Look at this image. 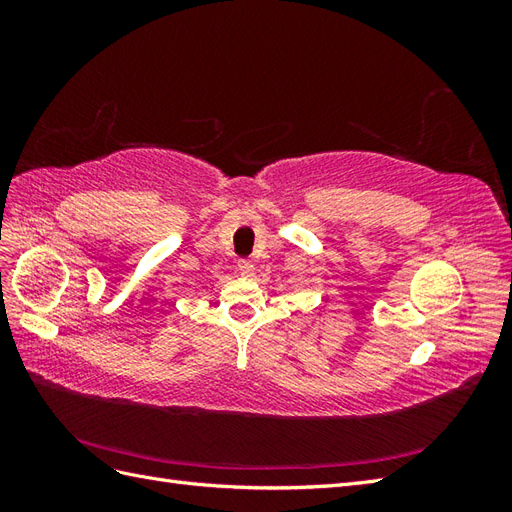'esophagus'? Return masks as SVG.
I'll return each instance as SVG.
<instances>
[{
  "instance_id": "obj_1",
  "label": "esophagus",
  "mask_w": 512,
  "mask_h": 512,
  "mask_svg": "<svg viewBox=\"0 0 512 512\" xmlns=\"http://www.w3.org/2000/svg\"><path fill=\"white\" fill-rule=\"evenodd\" d=\"M237 271H239L241 275H245V277L254 275V262H252V260H239V262H237Z\"/></svg>"
}]
</instances>
